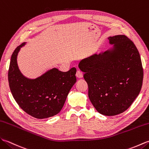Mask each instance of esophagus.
Returning a JSON list of instances; mask_svg holds the SVG:
<instances>
[{
  "label": "esophagus",
  "mask_w": 149,
  "mask_h": 149,
  "mask_svg": "<svg viewBox=\"0 0 149 149\" xmlns=\"http://www.w3.org/2000/svg\"><path fill=\"white\" fill-rule=\"evenodd\" d=\"M83 72H82L80 70H78L77 71V73H76V76H77V77L78 78H81L83 77Z\"/></svg>",
  "instance_id": "obj_1"
}]
</instances>
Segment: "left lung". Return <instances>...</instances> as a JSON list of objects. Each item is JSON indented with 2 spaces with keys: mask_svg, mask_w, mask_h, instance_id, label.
Returning a JSON list of instances; mask_svg holds the SVG:
<instances>
[{
  "mask_svg": "<svg viewBox=\"0 0 149 149\" xmlns=\"http://www.w3.org/2000/svg\"><path fill=\"white\" fill-rule=\"evenodd\" d=\"M112 47L82 59L88 97L99 113L113 116L125 111L139 95L143 78L140 55L124 35L108 38Z\"/></svg>",
  "mask_w": 149,
  "mask_h": 149,
  "instance_id": "1",
  "label": "left lung"
}]
</instances>
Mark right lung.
Listing matches in <instances>:
<instances>
[{
    "instance_id": "1",
    "label": "right lung",
    "mask_w": 149,
    "mask_h": 149,
    "mask_svg": "<svg viewBox=\"0 0 149 149\" xmlns=\"http://www.w3.org/2000/svg\"><path fill=\"white\" fill-rule=\"evenodd\" d=\"M23 42L13 53L8 71L9 88L13 97L23 110L36 118H46L61 111L72 86L77 81V69L62 72L52 68L35 79L19 71L17 56Z\"/></svg>"
}]
</instances>
